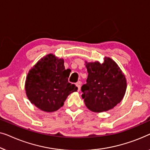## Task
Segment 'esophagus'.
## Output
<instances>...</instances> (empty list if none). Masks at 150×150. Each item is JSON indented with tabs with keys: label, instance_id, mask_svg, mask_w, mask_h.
<instances>
[{
	"label": "esophagus",
	"instance_id": "obj_1",
	"mask_svg": "<svg viewBox=\"0 0 150 150\" xmlns=\"http://www.w3.org/2000/svg\"><path fill=\"white\" fill-rule=\"evenodd\" d=\"M81 81H77V83H76V86L77 87L78 92H79L80 90H81Z\"/></svg>",
	"mask_w": 150,
	"mask_h": 150
}]
</instances>
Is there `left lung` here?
Instances as JSON below:
<instances>
[{
    "label": "left lung",
    "mask_w": 150,
    "mask_h": 150,
    "mask_svg": "<svg viewBox=\"0 0 150 150\" xmlns=\"http://www.w3.org/2000/svg\"><path fill=\"white\" fill-rule=\"evenodd\" d=\"M88 76L81 86L86 106L96 113L107 111L121 102L127 87L126 79L117 63L109 57L104 62L86 61Z\"/></svg>",
    "instance_id": "obj_1"
}]
</instances>
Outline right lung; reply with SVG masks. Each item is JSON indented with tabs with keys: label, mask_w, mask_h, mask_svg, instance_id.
Returning a JSON list of instances; mask_svg holds the SVG:
<instances>
[{
	"label": "right lung",
	"mask_w": 150,
	"mask_h": 150,
	"mask_svg": "<svg viewBox=\"0 0 150 150\" xmlns=\"http://www.w3.org/2000/svg\"><path fill=\"white\" fill-rule=\"evenodd\" d=\"M70 73V69L64 68V59L54 54L40 59L28 71L25 81L30 103L45 112L58 110L69 94L77 90L68 81Z\"/></svg>",
	"instance_id": "obj_1"
}]
</instances>
